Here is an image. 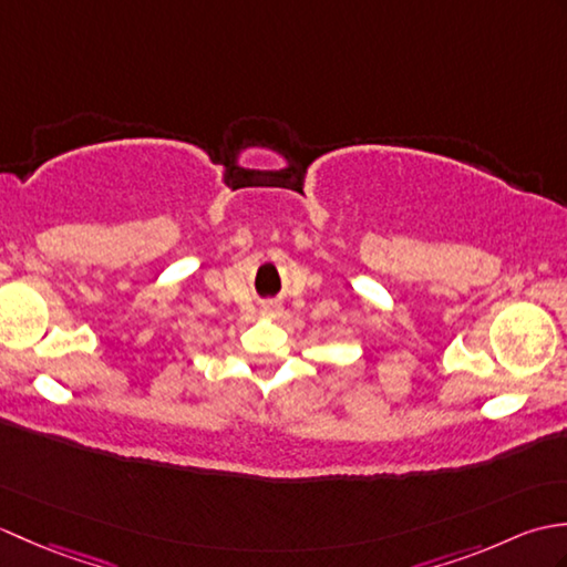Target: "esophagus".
<instances>
[{"label": "esophagus", "instance_id": "esophagus-1", "mask_svg": "<svg viewBox=\"0 0 567 567\" xmlns=\"http://www.w3.org/2000/svg\"><path fill=\"white\" fill-rule=\"evenodd\" d=\"M262 311H265V315H277V311H280V307H277V305H265Z\"/></svg>", "mask_w": 567, "mask_h": 567}]
</instances>
